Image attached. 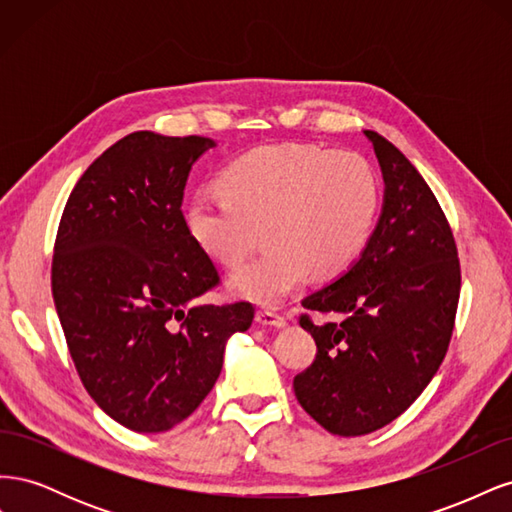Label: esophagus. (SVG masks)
<instances>
[{"label": "esophagus", "mask_w": 512, "mask_h": 512, "mask_svg": "<svg viewBox=\"0 0 512 512\" xmlns=\"http://www.w3.org/2000/svg\"><path fill=\"white\" fill-rule=\"evenodd\" d=\"M256 320L260 324H267V327H277V329L284 327V324H286V318L282 314L273 312V309H260V312L256 314Z\"/></svg>", "instance_id": "34e87169"}]
</instances>
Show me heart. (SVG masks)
I'll list each match as a JSON object with an SVG mask.
<instances>
[{
  "label": "heart",
  "instance_id": "obj_1",
  "mask_svg": "<svg viewBox=\"0 0 512 512\" xmlns=\"http://www.w3.org/2000/svg\"><path fill=\"white\" fill-rule=\"evenodd\" d=\"M380 185L354 151L314 145L258 147L232 162L224 188L198 190L188 224L205 250L235 269L265 228L267 250L232 277V288L260 303H277L312 269L344 271L361 254L376 222Z\"/></svg>",
  "mask_w": 512,
  "mask_h": 512
}]
</instances>
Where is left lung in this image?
<instances>
[{
    "label": "left lung",
    "instance_id": "left-lung-1",
    "mask_svg": "<svg viewBox=\"0 0 512 512\" xmlns=\"http://www.w3.org/2000/svg\"><path fill=\"white\" fill-rule=\"evenodd\" d=\"M365 134L384 175V209L361 258L301 301L316 359L292 380L303 410L344 438L389 425L423 393L451 344L461 290L438 198L393 143ZM312 311L336 320L316 325Z\"/></svg>",
    "mask_w": 512,
    "mask_h": 512
}]
</instances>
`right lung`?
<instances>
[{"mask_svg": "<svg viewBox=\"0 0 512 512\" xmlns=\"http://www.w3.org/2000/svg\"><path fill=\"white\" fill-rule=\"evenodd\" d=\"M203 136L132 132L76 181L61 213L53 301L79 378L123 427L160 433L188 418L218 380L224 344L254 305H198L222 284L183 215Z\"/></svg>", "mask_w": 512, "mask_h": 512, "instance_id": "right-lung-1", "label": "right lung"}]
</instances>
